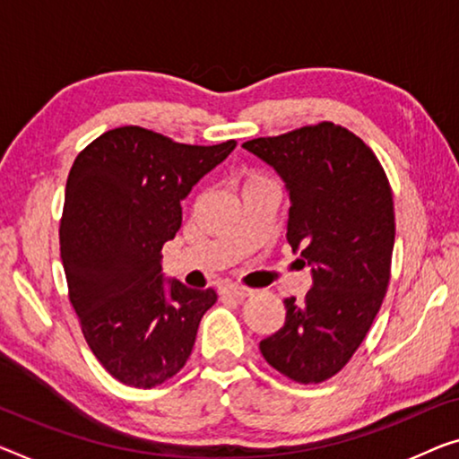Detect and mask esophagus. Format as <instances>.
Returning a JSON list of instances; mask_svg holds the SVG:
<instances>
[{"mask_svg":"<svg viewBox=\"0 0 459 459\" xmlns=\"http://www.w3.org/2000/svg\"><path fill=\"white\" fill-rule=\"evenodd\" d=\"M221 291L225 295H231V298H236V299H244V298H248V295H250L248 289H244V287H239V285H225Z\"/></svg>","mask_w":459,"mask_h":459,"instance_id":"34e87169","label":"esophagus"}]
</instances>
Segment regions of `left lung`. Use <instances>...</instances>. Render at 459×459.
<instances>
[{
	"label": "left lung",
	"instance_id": "left-lung-1",
	"mask_svg": "<svg viewBox=\"0 0 459 459\" xmlns=\"http://www.w3.org/2000/svg\"><path fill=\"white\" fill-rule=\"evenodd\" d=\"M242 147L283 180L287 242L312 273L306 299H285L283 328L260 352L293 382L320 384L347 365L382 307L396 236L390 182L369 147L334 123Z\"/></svg>",
	"mask_w": 459,
	"mask_h": 459
}]
</instances>
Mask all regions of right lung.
Returning a JSON list of instances; mask_svg holds the SVG:
<instances>
[{"instance_id":"1","label":"right lung","mask_w":459,"mask_h":459,"mask_svg":"<svg viewBox=\"0 0 459 459\" xmlns=\"http://www.w3.org/2000/svg\"><path fill=\"white\" fill-rule=\"evenodd\" d=\"M234 147L121 126L74 161L59 228L63 269L82 333L118 382L164 384L190 357L217 295L166 279L161 246L180 230V203Z\"/></svg>"}]
</instances>
